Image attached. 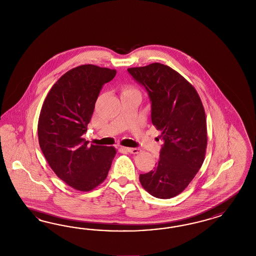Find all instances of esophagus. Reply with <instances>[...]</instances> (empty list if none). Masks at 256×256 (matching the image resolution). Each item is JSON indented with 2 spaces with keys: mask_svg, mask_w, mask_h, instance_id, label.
Masks as SVG:
<instances>
[{
  "mask_svg": "<svg viewBox=\"0 0 256 256\" xmlns=\"http://www.w3.org/2000/svg\"><path fill=\"white\" fill-rule=\"evenodd\" d=\"M128 152H130V153H132V154H138L140 153L139 148H124Z\"/></svg>",
  "mask_w": 256,
  "mask_h": 256,
  "instance_id": "1",
  "label": "esophagus"
}]
</instances>
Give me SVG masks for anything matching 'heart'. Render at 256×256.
<instances>
[{"mask_svg": "<svg viewBox=\"0 0 256 256\" xmlns=\"http://www.w3.org/2000/svg\"><path fill=\"white\" fill-rule=\"evenodd\" d=\"M126 91H132V90H126Z\"/></svg>", "mask_w": 256, "mask_h": 256, "instance_id": "heart-1", "label": "heart"}]
</instances>
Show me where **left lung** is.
<instances>
[{"mask_svg":"<svg viewBox=\"0 0 256 256\" xmlns=\"http://www.w3.org/2000/svg\"><path fill=\"white\" fill-rule=\"evenodd\" d=\"M128 72L148 92L152 123L163 144L154 170L140 174L144 188L160 199L182 192L201 168L208 135L199 94L178 72L160 62Z\"/></svg>","mask_w":256,"mask_h":256,"instance_id":"obj_1","label":"left lung"}]
</instances>
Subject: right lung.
Returning a JSON list of instances; mask_svg holds the SVG:
<instances>
[{
	"label": "right lung",
	"mask_w": 256,
	"mask_h": 256,
	"mask_svg": "<svg viewBox=\"0 0 256 256\" xmlns=\"http://www.w3.org/2000/svg\"><path fill=\"white\" fill-rule=\"evenodd\" d=\"M116 70L84 64L68 71L48 94L38 119L39 146L56 176L88 192L108 176L116 154L112 146H88L87 132L101 89Z\"/></svg>",
	"instance_id": "obj_1"
}]
</instances>
